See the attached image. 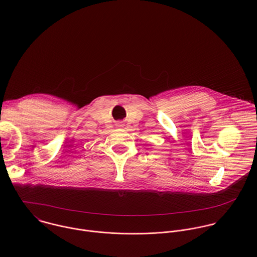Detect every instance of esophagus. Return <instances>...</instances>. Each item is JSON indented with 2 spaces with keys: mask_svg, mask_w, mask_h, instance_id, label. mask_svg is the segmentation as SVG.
Instances as JSON below:
<instances>
[{
  "mask_svg": "<svg viewBox=\"0 0 257 257\" xmlns=\"http://www.w3.org/2000/svg\"><path fill=\"white\" fill-rule=\"evenodd\" d=\"M120 126H121V125H120Z\"/></svg>",
  "mask_w": 257,
  "mask_h": 257,
  "instance_id": "esophagus-1",
  "label": "esophagus"
}]
</instances>
